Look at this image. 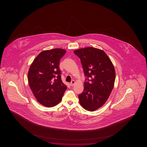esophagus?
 <instances>
[{
	"label": "esophagus",
	"mask_w": 147,
	"mask_h": 147,
	"mask_svg": "<svg viewBox=\"0 0 147 147\" xmlns=\"http://www.w3.org/2000/svg\"><path fill=\"white\" fill-rule=\"evenodd\" d=\"M75 83V82L74 80L72 81H71V82L70 83L71 86H73V85H74Z\"/></svg>",
	"instance_id": "34e87169"
}]
</instances>
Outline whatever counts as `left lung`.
I'll list each match as a JSON object with an SVG mask.
<instances>
[{
    "label": "left lung",
    "instance_id": "1",
    "mask_svg": "<svg viewBox=\"0 0 147 147\" xmlns=\"http://www.w3.org/2000/svg\"><path fill=\"white\" fill-rule=\"evenodd\" d=\"M74 53L80 59L86 76L79 102L87 111H95L105 104L113 88L114 67L107 54L98 49L87 47Z\"/></svg>",
    "mask_w": 147,
    "mask_h": 147
}]
</instances>
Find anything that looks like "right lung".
I'll use <instances>...</instances> for the list:
<instances>
[{"instance_id": "obj_1", "label": "right lung", "mask_w": 147, "mask_h": 147, "mask_svg": "<svg viewBox=\"0 0 147 147\" xmlns=\"http://www.w3.org/2000/svg\"><path fill=\"white\" fill-rule=\"evenodd\" d=\"M66 52L62 49L44 51L35 58L29 69L30 87L37 101L45 107L58 105L67 88L61 80L59 66Z\"/></svg>"}]
</instances>
